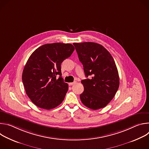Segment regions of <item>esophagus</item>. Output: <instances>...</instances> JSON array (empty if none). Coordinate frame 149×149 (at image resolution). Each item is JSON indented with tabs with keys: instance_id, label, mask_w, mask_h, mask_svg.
<instances>
[{
	"instance_id": "esophagus-1",
	"label": "esophagus",
	"mask_w": 149,
	"mask_h": 149,
	"mask_svg": "<svg viewBox=\"0 0 149 149\" xmlns=\"http://www.w3.org/2000/svg\"><path fill=\"white\" fill-rule=\"evenodd\" d=\"M76 82H77L76 81H74V82H70V83L68 84V85H69V86H73V85L75 84Z\"/></svg>"
}]
</instances>
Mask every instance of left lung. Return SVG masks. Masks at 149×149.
Here are the masks:
<instances>
[{
  "label": "left lung",
  "instance_id": "8db88e82",
  "mask_svg": "<svg viewBox=\"0 0 149 149\" xmlns=\"http://www.w3.org/2000/svg\"><path fill=\"white\" fill-rule=\"evenodd\" d=\"M86 77L81 81L84 87L79 95L87 107L98 110L105 107L115 96L120 84L115 61L103 46L94 42L74 43Z\"/></svg>",
  "mask_w": 149,
  "mask_h": 149
}]
</instances>
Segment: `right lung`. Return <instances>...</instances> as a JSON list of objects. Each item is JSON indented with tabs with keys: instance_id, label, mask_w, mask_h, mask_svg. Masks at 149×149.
Masks as SVG:
<instances>
[{
	"instance_id": "1",
	"label": "right lung",
	"mask_w": 149,
	"mask_h": 149,
	"mask_svg": "<svg viewBox=\"0 0 149 149\" xmlns=\"http://www.w3.org/2000/svg\"><path fill=\"white\" fill-rule=\"evenodd\" d=\"M74 49L70 44H48L29 56L23 70L22 82L27 95L38 107L52 109L64 99L68 85L62 78L61 65Z\"/></svg>"
}]
</instances>
